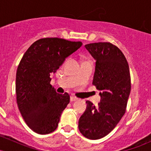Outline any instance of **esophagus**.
<instances>
[{"label": "esophagus", "instance_id": "obj_1", "mask_svg": "<svg viewBox=\"0 0 151 151\" xmlns=\"http://www.w3.org/2000/svg\"><path fill=\"white\" fill-rule=\"evenodd\" d=\"M77 98L74 97V96H71V97H70V101L71 102L75 101H77Z\"/></svg>", "mask_w": 151, "mask_h": 151}]
</instances>
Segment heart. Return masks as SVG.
Masks as SVG:
<instances>
[{"label": "heart", "mask_w": 151, "mask_h": 151, "mask_svg": "<svg viewBox=\"0 0 151 151\" xmlns=\"http://www.w3.org/2000/svg\"><path fill=\"white\" fill-rule=\"evenodd\" d=\"M84 62H89V60H84Z\"/></svg>", "instance_id": "b5f03b06"}]
</instances>
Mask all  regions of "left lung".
<instances>
[{
    "instance_id": "8db88e82",
    "label": "left lung",
    "mask_w": 151,
    "mask_h": 151,
    "mask_svg": "<svg viewBox=\"0 0 151 151\" xmlns=\"http://www.w3.org/2000/svg\"><path fill=\"white\" fill-rule=\"evenodd\" d=\"M96 60L93 85L100 91L97 106L86 101L79 120V129L86 138L96 140L108 135L126 112L131 92L129 67L124 54L110 42L85 45Z\"/></svg>"
}]
</instances>
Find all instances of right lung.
Returning a JSON list of instances; mask_svg holds the SVG:
<instances>
[{
	"label": "right lung",
	"instance_id": "right-lung-1",
	"mask_svg": "<svg viewBox=\"0 0 151 151\" xmlns=\"http://www.w3.org/2000/svg\"><path fill=\"white\" fill-rule=\"evenodd\" d=\"M81 45V42L62 38H42L24 54L16 73L17 104L25 123L34 132L48 134L58 128L70 97L67 93L56 92L50 84V75Z\"/></svg>",
	"mask_w": 151,
	"mask_h": 151
}]
</instances>
